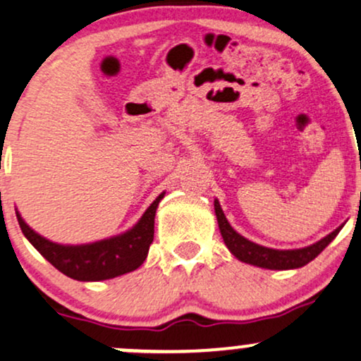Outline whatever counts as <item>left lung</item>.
<instances>
[{
  "mask_svg": "<svg viewBox=\"0 0 361 361\" xmlns=\"http://www.w3.org/2000/svg\"><path fill=\"white\" fill-rule=\"evenodd\" d=\"M215 215H217L219 229H221L222 239L226 243L227 250L243 263L252 264V267L267 268V270H295V268H302L310 263L324 247L336 238L343 226L336 227L331 234L322 238L321 241L310 244V246L300 247V250H273V247L261 246L246 239L244 235L235 233L231 226L226 215L222 212V207L219 200H214Z\"/></svg>",
  "mask_w": 361,
  "mask_h": 361,
  "instance_id": "left-lung-1",
  "label": "left lung"
}]
</instances>
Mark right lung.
Instances as JSON below:
<instances>
[{"mask_svg": "<svg viewBox=\"0 0 361 361\" xmlns=\"http://www.w3.org/2000/svg\"><path fill=\"white\" fill-rule=\"evenodd\" d=\"M164 192L147 207L137 224L126 233L88 244H59L35 233L16 210L25 238L52 267L80 281H102L137 270L154 239V217Z\"/></svg>", "mask_w": 361, "mask_h": 361, "instance_id": "obj_1", "label": "right lung"}]
</instances>
